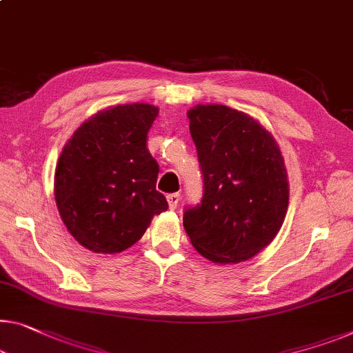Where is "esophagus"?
<instances>
[{
	"label": "esophagus",
	"mask_w": 353,
	"mask_h": 353,
	"mask_svg": "<svg viewBox=\"0 0 353 353\" xmlns=\"http://www.w3.org/2000/svg\"><path fill=\"white\" fill-rule=\"evenodd\" d=\"M180 199H181L180 192H173V194L167 195V202H169L170 210H175L178 207V203H180Z\"/></svg>",
	"instance_id": "obj_1"
}]
</instances>
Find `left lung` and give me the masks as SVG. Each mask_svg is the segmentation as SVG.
<instances>
[{
    "label": "left lung",
    "instance_id": "left-lung-1",
    "mask_svg": "<svg viewBox=\"0 0 353 353\" xmlns=\"http://www.w3.org/2000/svg\"><path fill=\"white\" fill-rule=\"evenodd\" d=\"M188 118L203 194L195 207H184V230L211 262H243L283 225L289 205L283 154L268 131L235 108L197 105Z\"/></svg>",
    "mask_w": 353,
    "mask_h": 353
}]
</instances>
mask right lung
I'll use <instances>...</instances> for the list:
<instances>
[{
    "instance_id": "1",
    "label": "right lung",
    "mask_w": 353,
    "mask_h": 353,
    "mask_svg": "<svg viewBox=\"0 0 353 353\" xmlns=\"http://www.w3.org/2000/svg\"><path fill=\"white\" fill-rule=\"evenodd\" d=\"M158 113L150 104L102 110L74 132L59 156V216L90 251L115 254L131 248L153 216L169 208L156 191L159 165L146 148Z\"/></svg>"
}]
</instances>
